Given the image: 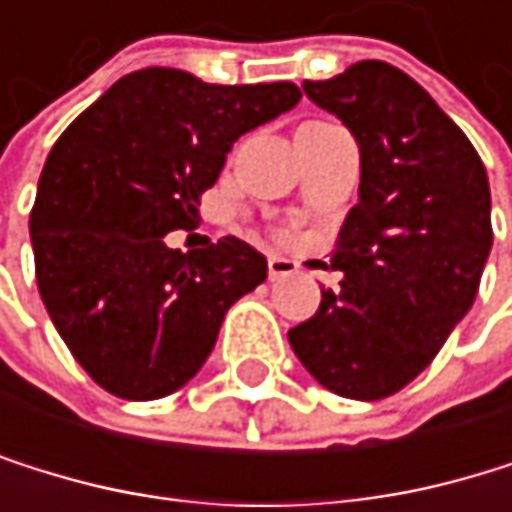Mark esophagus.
Returning <instances> with one entry per match:
<instances>
[{
    "label": "esophagus",
    "instance_id": "esophagus-1",
    "mask_svg": "<svg viewBox=\"0 0 512 512\" xmlns=\"http://www.w3.org/2000/svg\"><path fill=\"white\" fill-rule=\"evenodd\" d=\"M267 270H270V279L279 282V279H288V276L298 273V261L282 258V254H270V258H267Z\"/></svg>",
    "mask_w": 512,
    "mask_h": 512
}]
</instances>
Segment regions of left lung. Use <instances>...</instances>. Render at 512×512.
Instances as JSON below:
<instances>
[{
    "mask_svg": "<svg viewBox=\"0 0 512 512\" xmlns=\"http://www.w3.org/2000/svg\"><path fill=\"white\" fill-rule=\"evenodd\" d=\"M359 144V202L331 251L341 288L288 331L331 393L375 402L433 362L479 291L491 251L488 174L433 97L384 61L304 82Z\"/></svg>",
    "mask_w": 512,
    "mask_h": 512,
    "instance_id": "obj_1",
    "label": "left lung"
}]
</instances>
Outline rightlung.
Returning a JSON list of instances; mask_svg holds the SVG:
<instances>
[{"label": "right lung", "instance_id": "right-lung-1", "mask_svg": "<svg viewBox=\"0 0 512 512\" xmlns=\"http://www.w3.org/2000/svg\"><path fill=\"white\" fill-rule=\"evenodd\" d=\"M301 101L294 82L122 76L51 147L30 236L42 304L76 362L119 399H162L205 365L227 310L267 279L236 236L168 248L233 144Z\"/></svg>", "mask_w": 512, "mask_h": 512}]
</instances>
